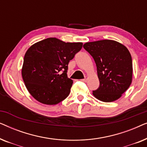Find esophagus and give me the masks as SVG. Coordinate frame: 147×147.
I'll return each mask as SVG.
<instances>
[{
  "label": "esophagus",
  "mask_w": 147,
  "mask_h": 147,
  "mask_svg": "<svg viewBox=\"0 0 147 147\" xmlns=\"http://www.w3.org/2000/svg\"><path fill=\"white\" fill-rule=\"evenodd\" d=\"M88 78L87 77V76H86L85 78H84V79L82 80V82H86L88 81Z\"/></svg>",
  "instance_id": "esophagus-1"
}]
</instances>
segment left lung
I'll list each match as a JSON object with an SVG mask.
<instances>
[{
    "label": "left lung",
    "instance_id": "obj_1",
    "mask_svg": "<svg viewBox=\"0 0 147 147\" xmlns=\"http://www.w3.org/2000/svg\"><path fill=\"white\" fill-rule=\"evenodd\" d=\"M84 48L94 58L100 86L93 95L100 101L111 102L119 99L132 80V61L129 51L114 40L88 42Z\"/></svg>",
    "mask_w": 147,
    "mask_h": 147
}]
</instances>
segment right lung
Instances as JSON below:
<instances>
[{
    "instance_id": "obj_1",
    "label": "right lung",
    "mask_w": 147,
    "mask_h": 147,
    "mask_svg": "<svg viewBox=\"0 0 147 147\" xmlns=\"http://www.w3.org/2000/svg\"><path fill=\"white\" fill-rule=\"evenodd\" d=\"M82 45L81 42L65 43L50 37L27 49L22 77L27 90L36 100L55 105L67 97L73 84V80L67 78V65Z\"/></svg>"
}]
</instances>
